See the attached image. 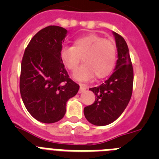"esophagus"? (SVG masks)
Segmentation results:
<instances>
[{
	"instance_id": "1",
	"label": "esophagus",
	"mask_w": 159,
	"mask_h": 159,
	"mask_svg": "<svg viewBox=\"0 0 159 159\" xmlns=\"http://www.w3.org/2000/svg\"><path fill=\"white\" fill-rule=\"evenodd\" d=\"M87 88H88V86H87V85H85V84H80V90H79V93L83 92L84 91H85Z\"/></svg>"
}]
</instances>
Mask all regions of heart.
<instances>
[{
	"instance_id": "b5f03b06",
	"label": "heart",
	"mask_w": 159,
	"mask_h": 159,
	"mask_svg": "<svg viewBox=\"0 0 159 159\" xmlns=\"http://www.w3.org/2000/svg\"><path fill=\"white\" fill-rule=\"evenodd\" d=\"M60 56L64 65L71 71L77 69L83 57L84 64L74 77L77 80L88 81L95 74L98 78H104L111 72L116 65L117 52L111 40L90 33L75 38L74 46H63Z\"/></svg>"
}]
</instances>
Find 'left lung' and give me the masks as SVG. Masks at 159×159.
I'll return each instance as SVG.
<instances>
[{"mask_svg": "<svg viewBox=\"0 0 159 159\" xmlns=\"http://www.w3.org/2000/svg\"><path fill=\"white\" fill-rule=\"evenodd\" d=\"M118 51L115 71L103 84L90 88L95 95L92 105L84 107V113L89 123L105 126L121 116L131 98L134 71L128 46L123 37L113 32Z\"/></svg>", "mask_w": 159, "mask_h": 159, "instance_id": "left-lung-1", "label": "left lung"}]
</instances>
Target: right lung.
I'll return each instance as SVG.
<instances>
[{
	"label": "right lung",
	"instance_id": "1",
	"mask_svg": "<svg viewBox=\"0 0 159 159\" xmlns=\"http://www.w3.org/2000/svg\"><path fill=\"white\" fill-rule=\"evenodd\" d=\"M65 29L50 25L36 33L25 48L21 61L20 92L28 111L43 123L62 119L67 100L80 85L71 80L60 52Z\"/></svg>",
	"mask_w": 159,
	"mask_h": 159
}]
</instances>
